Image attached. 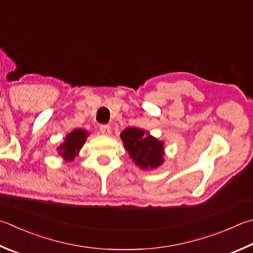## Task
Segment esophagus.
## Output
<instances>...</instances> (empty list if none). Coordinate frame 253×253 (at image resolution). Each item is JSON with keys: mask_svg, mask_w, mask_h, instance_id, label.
<instances>
[{"mask_svg": "<svg viewBox=\"0 0 253 253\" xmlns=\"http://www.w3.org/2000/svg\"><path fill=\"white\" fill-rule=\"evenodd\" d=\"M99 130L103 135H111L112 132V128L109 125H102L99 127Z\"/></svg>", "mask_w": 253, "mask_h": 253, "instance_id": "1", "label": "esophagus"}]
</instances>
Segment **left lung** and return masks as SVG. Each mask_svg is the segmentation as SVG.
<instances>
[{
  "label": "left lung",
  "mask_w": 253,
  "mask_h": 253,
  "mask_svg": "<svg viewBox=\"0 0 253 253\" xmlns=\"http://www.w3.org/2000/svg\"><path fill=\"white\" fill-rule=\"evenodd\" d=\"M124 147L137 166L142 169L157 168L164 162L163 142L148 131L136 127L126 128L121 134Z\"/></svg>",
  "instance_id": "1"
}]
</instances>
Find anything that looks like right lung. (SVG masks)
I'll return each mask as SVG.
<instances>
[{
	"label": "right lung",
	"instance_id": "1",
	"mask_svg": "<svg viewBox=\"0 0 253 253\" xmlns=\"http://www.w3.org/2000/svg\"><path fill=\"white\" fill-rule=\"evenodd\" d=\"M87 132L83 129H75L71 134L66 136V139L64 144L59 147V155L66 160V162H72L75 159V156L79 153L82 146L84 145L86 140Z\"/></svg>",
	"mask_w": 253,
	"mask_h": 253
}]
</instances>
